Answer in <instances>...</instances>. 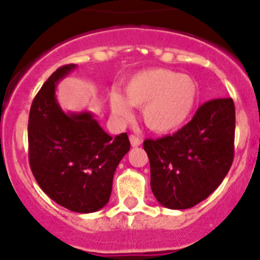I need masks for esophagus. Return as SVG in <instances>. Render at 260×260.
<instances>
[{"mask_svg": "<svg viewBox=\"0 0 260 260\" xmlns=\"http://www.w3.org/2000/svg\"><path fill=\"white\" fill-rule=\"evenodd\" d=\"M128 139H130V143H132L133 147H138V146H141L142 141H141V138L137 137V135H130L128 137Z\"/></svg>", "mask_w": 260, "mask_h": 260, "instance_id": "1", "label": "esophagus"}]
</instances>
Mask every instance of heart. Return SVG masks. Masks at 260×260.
<instances>
[{
  "instance_id": "heart-1",
  "label": "heart",
  "mask_w": 260,
  "mask_h": 260,
  "mask_svg": "<svg viewBox=\"0 0 260 260\" xmlns=\"http://www.w3.org/2000/svg\"><path fill=\"white\" fill-rule=\"evenodd\" d=\"M126 99L110 95V108L117 117H132L130 105L142 109L146 126L157 134H171L182 127L194 113L199 87L189 75L168 69H151L135 74L125 86Z\"/></svg>"
}]
</instances>
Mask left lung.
Masks as SVG:
<instances>
[{
	"label": "left lung",
	"mask_w": 260,
	"mask_h": 260,
	"mask_svg": "<svg viewBox=\"0 0 260 260\" xmlns=\"http://www.w3.org/2000/svg\"><path fill=\"white\" fill-rule=\"evenodd\" d=\"M236 109L231 98L204 103L173 135L146 139L151 189L161 206L191 208L208 198L228 174L234 157Z\"/></svg>",
	"instance_id": "obj_1"
}]
</instances>
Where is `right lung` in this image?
I'll use <instances>...</instances> for the list:
<instances>
[{"label": "right lung", "instance_id": "right-lung-1", "mask_svg": "<svg viewBox=\"0 0 260 260\" xmlns=\"http://www.w3.org/2000/svg\"><path fill=\"white\" fill-rule=\"evenodd\" d=\"M77 65L61 66L43 84L28 117V160L41 190L62 207L95 212L109 202L117 165L130 150L126 133L112 138L88 112L66 114L57 82Z\"/></svg>", "mask_w": 260, "mask_h": 260}]
</instances>
